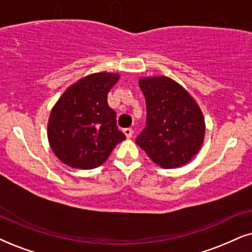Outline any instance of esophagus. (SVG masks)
Listing matches in <instances>:
<instances>
[{"mask_svg": "<svg viewBox=\"0 0 252 252\" xmlns=\"http://www.w3.org/2000/svg\"><path fill=\"white\" fill-rule=\"evenodd\" d=\"M123 132H124V135H126V138H131L132 133H133V130L131 128H126V129L123 130Z\"/></svg>", "mask_w": 252, "mask_h": 252, "instance_id": "34e87169", "label": "esophagus"}]
</instances>
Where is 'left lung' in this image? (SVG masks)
Segmentation results:
<instances>
[{"label":"left lung","mask_w":252,"mask_h":252,"mask_svg":"<svg viewBox=\"0 0 252 252\" xmlns=\"http://www.w3.org/2000/svg\"><path fill=\"white\" fill-rule=\"evenodd\" d=\"M146 102V126L137 145L164 168L187 164L205 138V120L197 103L179 84L167 76L139 80Z\"/></svg>","instance_id":"8db88e82"}]
</instances>
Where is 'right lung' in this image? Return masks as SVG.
Instances as JSON below:
<instances>
[{"label":"right lung","mask_w":252,"mask_h":252,"mask_svg":"<svg viewBox=\"0 0 252 252\" xmlns=\"http://www.w3.org/2000/svg\"><path fill=\"white\" fill-rule=\"evenodd\" d=\"M115 73H94L66 89L50 114L47 137L51 149L63 164L91 170L107 160L126 139L116 124V113L108 106Z\"/></svg>","instance_id":"1"}]
</instances>
